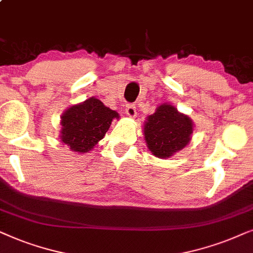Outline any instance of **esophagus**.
<instances>
[{
  "label": "esophagus",
  "instance_id": "obj_1",
  "mask_svg": "<svg viewBox=\"0 0 253 253\" xmlns=\"http://www.w3.org/2000/svg\"><path fill=\"white\" fill-rule=\"evenodd\" d=\"M126 114L130 118H134L136 116V109L134 104H127L126 105Z\"/></svg>",
  "mask_w": 253,
  "mask_h": 253
}]
</instances>
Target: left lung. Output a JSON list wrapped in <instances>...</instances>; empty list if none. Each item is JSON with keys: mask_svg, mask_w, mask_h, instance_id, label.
<instances>
[{"mask_svg": "<svg viewBox=\"0 0 253 253\" xmlns=\"http://www.w3.org/2000/svg\"><path fill=\"white\" fill-rule=\"evenodd\" d=\"M143 132L151 153L167 158L190 142L193 125L190 118L180 114L176 107L163 104L148 117Z\"/></svg>", "mask_w": 253, "mask_h": 253, "instance_id": "left-lung-1", "label": "left lung"}]
</instances>
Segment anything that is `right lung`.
Segmentation results:
<instances>
[{
    "label": "right lung",
    "instance_id": "add662e5",
    "mask_svg": "<svg viewBox=\"0 0 253 253\" xmlns=\"http://www.w3.org/2000/svg\"><path fill=\"white\" fill-rule=\"evenodd\" d=\"M114 118L119 119V114L100 100L86 99L63 113L61 141L73 151L86 153L103 139Z\"/></svg>",
    "mask_w": 253,
    "mask_h": 253
}]
</instances>
